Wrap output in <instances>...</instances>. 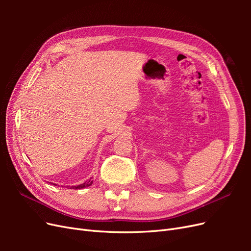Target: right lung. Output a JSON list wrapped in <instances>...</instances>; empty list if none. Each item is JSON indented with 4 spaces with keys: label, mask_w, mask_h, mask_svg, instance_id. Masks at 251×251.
<instances>
[{
    "label": "right lung",
    "mask_w": 251,
    "mask_h": 251,
    "mask_svg": "<svg viewBox=\"0 0 251 251\" xmlns=\"http://www.w3.org/2000/svg\"><path fill=\"white\" fill-rule=\"evenodd\" d=\"M92 183H93V180H92V178L91 179H89V180H87L86 182H83L82 184H79V185H75V186H67L68 188H74V189H80V188H83V187H88V186H90V185H92ZM53 185H57V184H55V183H52Z\"/></svg>",
    "instance_id": "1"
}]
</instances>
